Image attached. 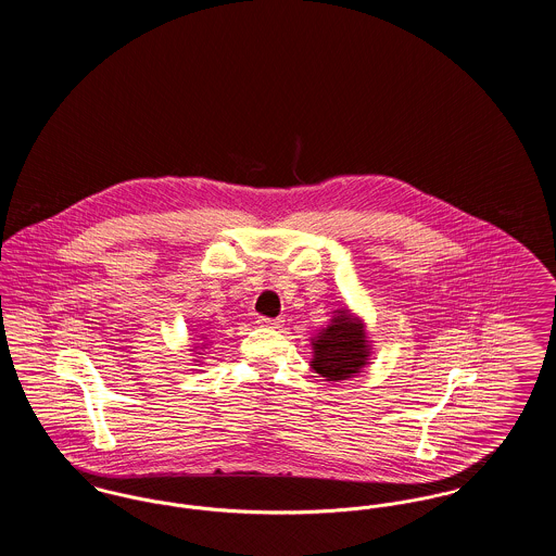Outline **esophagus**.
<instances>
[{"instance_id":"obj_1","label":"esophagus","mask_w":556,"mask_h":556,"mask_svg":"<svg viewBox=\"0 0 556 556\" xmlns=\"http://www.w3.org/2000/svg\"><path fill=\"white\" fill-rule=\"evenodd\" d=\"M281 318H270V317H258V325H263V327H281Z\"/></svg>"}]
</instances>
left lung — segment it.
<instances>
[{
	"label": "left lung",
	"mask_w": 556,
	"mask_h": 556,
	"mask_svg": "<svg viewBox=\"0 0 556 556\" xmlns=\"http://www.w3.org/2000/svg\"><path fill=\"white\" fill-rule=\"evenodd\" d=\"M313 369L327 377V381L348 379L365 367L369 356L363 325L350 320L345 313L333 318V323L318 336L317 342H313Z\"/></svg>",
	"instance_id": "8db88e82"
}]
</instances>
